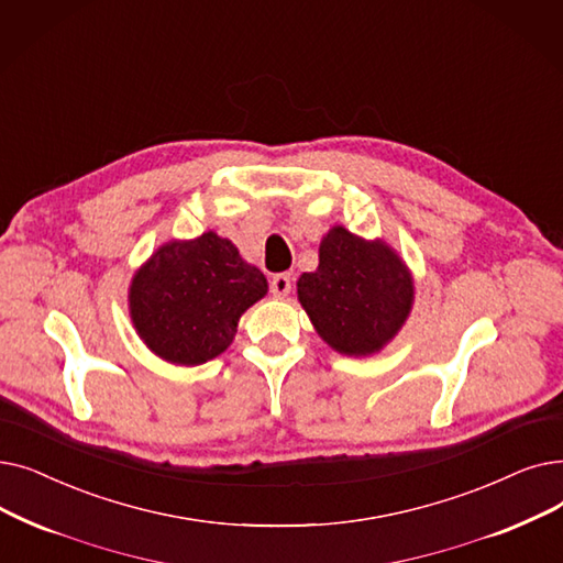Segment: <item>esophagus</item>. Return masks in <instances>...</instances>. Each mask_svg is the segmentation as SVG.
Instances as JSON below:
<instances>
[{"instance_id": "obj_1", "label": "esophagus", "mask_w": 563, "mask_h": 563, "mask_svg": "<svg viewBox=\"0 0 563 563\" xmlns=\"http://www.w3.org/2000/svg\"><path fill=\"white\" fill-rule=\"evenodd\" d=\"M291 291V276L289 274H278L272 278V295L278 299H285Z\"/></svg>"}]
</instances>
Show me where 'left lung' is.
I'll list each match as a JSON object with an SVG mask.
<instances>
[{
    "mask_svg": "<svg viewBox=\"0 0 563 563\" xmlns=\"http://www.w3.org/2000/svg\"><path fill=\"white\" fill-rule=\"evenodd\" d=\"M297 295L329 347L371 356L407 322L413 280L400 255L382 239L365 241L335 225L320 243V266L301 274Z\"/></svg>",
    "mask_w": 563,
    "mask_h": 563,
    "instance_id": "1",
    "label": "left lung"
}]
</instances>
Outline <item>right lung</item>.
Listing matches in <instances>:
<instances>
[{
	"label": "right lung",
	"instance_id": "1",
	"mask_svg": "<svg viewBox=\"0 0 563 563\" xmlns=\"http://www.w3.org/2000/svg\"><path fill=\"white\" fill-rule=\"evenodd\" d=\"M266 278L230 239L205 232L167 241L133 276L131 320L163 361L200 365L223 354L239 317L266 295Z\"/></svg>",
	"mask_w": 563,
	"mask_h": 563
}]
</instances>
